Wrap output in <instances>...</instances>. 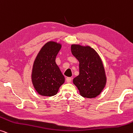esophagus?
Instances as JSON below:
<instances>
[{
    "mask_svg": "<svg viewBox=\"0 0 133 133\" xmlns=\"http://www.w3.org/2000/svg\"><path fill=\"white\" fill-rule=\"evenodd\" d=\"M71 80H72V79L71 78V77H66V82H68V83H69V82H71Z\"/></svg>",
    "mask_w": 133,
    "mask_h": 133,
    "instance_id": "34e87169",
    "label": "esophagus"
}]
</instances>
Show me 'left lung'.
<instances>
[{"label": "left lung", "mask_w": 133, "mask_h": 133, "mask_svg": "<svg viewBox=\"0 0 133 133\" xmlns=\"http://www.w3.org/2000/svg\"><path fill=\"white\" fill-rule=\"evenodd\" d=\"M71 50L79 62V75L73 79V84L83 97H96L106 84V73L101 57L89 46L71 44Z\"/></svg>", "instance_id": "1"}]
</instances>
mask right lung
I'll list each match as a JSON object with an SVG mask.
<instances>
[{"label": "right lung", "mask_w": 133, "mask_h": 133, "mask_svg": "<svg viewBox=\"0 0 133 133\" xmlns=\"http://www.w3.org/2000/svg\"><path fill=\"white\" fill-rule=\"evenodd\" d=\"M61 48L59 43L48 41L41 48L34 61L31 78L35 90L41 96L55 95L65 82V77L56 63Z\"/></svg>", "instance_id": "1"}]
</instances>
